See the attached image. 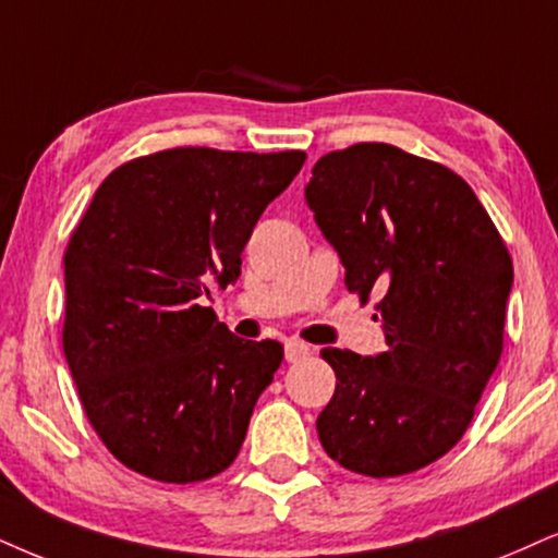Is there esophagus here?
I'll return each mask as SVG.
<instances>
[{"mask_svg": "<svg viewBox=\"0 0 558 558\" xmlns=\"http://www.w3.org/2000/svg\"><path fill=\"white\" fill-rule=\"evenodd\" d=\"M308 355H312V348H308V344H303V342H299V340H288V342H286V361H288V363L306 361Z\"/></svg>", "mask_w": 558, "mask_h": 558, "instance_id": "34e87169", "label": "esophagus"}]
</instances>
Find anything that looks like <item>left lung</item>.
<instances>
[{"instance_id":"1","label":"left lung","mask_w":558,"mask_h":558,"mask_svg":"<svg viewBox=\"0 0 558 558\" xmlns=\"http://www.w3.org/2000/svg\"><path fill=\"white\" fill-rule=\"evenodd\" d=\"M306 203L344 265L348 291L378 293L386 352L327 348L335 397L316 420L331 461L412 474L466 433L502 355L512 259L474 190L391 144H355L312 169Z\"/></svg>"}]
</instances>
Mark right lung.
<instances>
[{"instance_id":"add662e5","label":"right lung","mask_w":558,"mask_h":558,"mask_svg":"<svg viewBox=\"0 0 558 558\" xmlns=\"http://www.w3.org/2000/svg\"><path fill=\"white\" fill-rule=\"evenodd\" d=\"M303 161L187 146L97 187L63 255V355L123 466L193 484L234 463L283 344L231 335L206 301L239 278L252 229Z\"/></svg>"}]
</instances>
